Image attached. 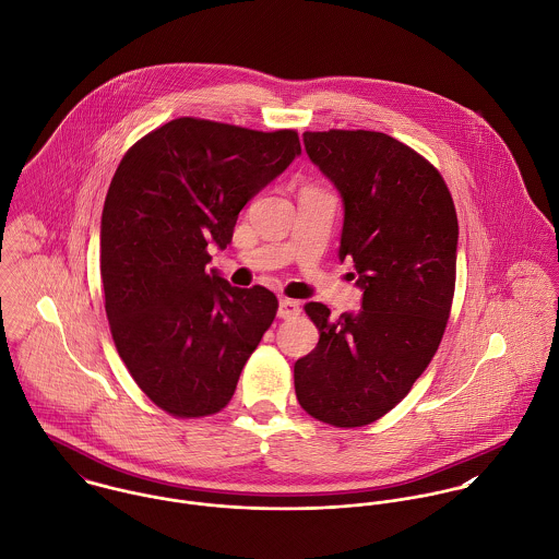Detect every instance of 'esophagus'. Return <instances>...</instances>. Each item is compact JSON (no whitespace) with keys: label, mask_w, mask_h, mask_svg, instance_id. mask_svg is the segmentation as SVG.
Returning a JSON list of instances; mask_svg holds the SVG:
<instances>
[{"label":"esophagus","mask_w":559,"mask_h":559,"mask_svg":"<svg viewBox=\"0 0 559 559\" xmlns=\"http://www.w3.org/2000/svg\"><path fill=\"white\" fill-rule=\"evenodd\" d=\"M296 316H300V305L292 298H281L278 300V318L289 320V318H296Z\"/></svg>","instance_id":"34e87169"}]
</instances>
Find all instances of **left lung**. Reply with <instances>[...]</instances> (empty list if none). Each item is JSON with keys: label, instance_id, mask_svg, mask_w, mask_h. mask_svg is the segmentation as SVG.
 Masks as SVG:
<instances>
[{"label": "left lung", "instance_id": "8db88e82", "mask_svg": "<svg viewBox=\"0 0 559 559\" xmlns=\"http://www.w3.org/2000/svg\"><path fill=\"white\" fill-rule=\"evenodd\" d=\"M309 159L343 203L338 259L352 257L358 313L307 316L316 349L294 365L300 406L336 428L367 426L395 408L426 371L445 333L457 218L439 170L380 131H305Z\"/></svg>", "mask_w": 559, "mask_h": 559}]
</instances>
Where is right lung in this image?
Returning a JSON list of instances; mask_svg holds the SVG:
<instances>
[{
	"mask_svg": "<svg viewBox=\"0 0 559 559\" xmlns=\"http://www.w3.org/2000/svg\"><path fill=\"white\" fill-rule=\"evenodd\" d=\"M300 153L294 129L183 116L120 159L102 216L106 313L131 378L162 411H223L274 322L276 296L207 270V246L226 248L243 205Z\"/></svg>",
	"mask_w": 559,
	"mask_h": 559,
	"instance_id": "obj_1",
	"label": "right lung"
}]
</instances>
